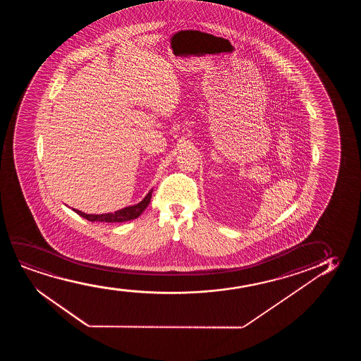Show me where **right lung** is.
Wrapping results in <instances>:
<instances>
[{
	"label": "right lung",
	"mask_w": 361,
	"mask_h": 361,
	"mask_svg": "<svg viewBox=\"0 0 361 361\" xmlns=\"http://www.w3.org/2000/svg\"><path fill=\"white\" fill-rule=\"evenodd\" d=\"M150 196H152V193H149L148 196L144 198L143 201L139 202L138 204L119 209L116 212L104 213V214H85V213L80 212V214H82L85 218H87L90 221H94H94L96 222H123V221L138 217L139 214L143 212L144 208L148 206Z\"/></svg>",
	"instance_id": "right-lung-1"
}]
</instances>
